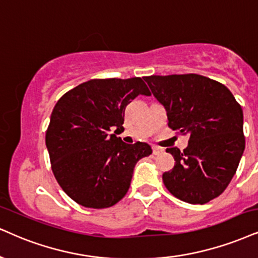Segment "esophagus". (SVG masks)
<instances>
[{"label": "esophagus", "instance_id": "1", "mask_svg": "<svg viewBox=\"0 0 258 258\" xmlns=\"http://www.w3.org/2000/svg\"><path fill=\"white\" fill-rule=\"evenodd\" d=\"M160 153H163V148L157 147V146H153V154L154 155H159Z\"/></svg>", "mask_w": 258, "mask_h": 258}]
</instances>
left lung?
I'll list each match as a JSON object with an SVG mask.
<instances>
[{
	"instance_id": "obj_1",
	"label": "left lung",
	"mask_w": 258,
	"mask_h": 258,
	"mask_svg": "<svg viewBox=\"0 0 258 258\" xmlns=\"http://www.w3.org/2000/svg\"><path fill=\"white\" fill-rule=\"evenodd\" d=\"M144 80L166 111L168 126L189 136L187 147L167 148L174 166L164 172L167 190L191 205L224 192L245 148L243 110L227 87L197 74L152 75Z\"/></svg>"
}]
</instances>
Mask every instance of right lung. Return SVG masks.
<instances>
[{
    "instance_id": "add662e5",
    "label": "right lung",
    "mask_w": 258,
    "mask_h": 258,
    "mask_svg": "<svg viewBox=\"0 0 258 258\" xmlns=\"http://www.w3.org/2000/svg\"><path fill=\"white\" fill-rule=\"evenodd\" d=\"M140 94L151 95L140 78L94 79L67 92L53 107L45 136L52 172L79 205H116L129 190L136 163L152 154L146 142L128 145L116 135L124 129L125 106Z\"/></svg>"
}]
</instances>
